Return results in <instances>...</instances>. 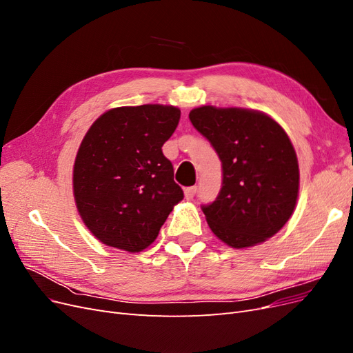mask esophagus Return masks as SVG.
Masks as SVG:
<instances>
[{
  "instance_id": "obj_1",
  "label": "esophagus",
  "mask_w": 353,
  "mask_h": 353,
  "mask_svg": "<svg viewBox=\"0 0 353 353\" xmlns=\"http://www.w3.org/2000/svg\"><path fill=\"white\" fill-rule=\"evenodd\" d=\"M196 193H197V187H196V185H194V187H188V188L184 190V194H185V199H187V200L193 199V197L196 196Z\"/></svg>"
}]
</instances>
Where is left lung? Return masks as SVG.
Returning a JSON list of instances; mask_svg holds the SVG:
<instances>
[{
	"instance_id": "obj_1",
	"label": "left lung",
	"mask_w": 353,
	"mask_h": 353,
	"mask_svg": "<svg viewBox=\"0 0 353 353\" xmlns=\"http://www.w3.org/2000/svg\"><path fill=\"white\" fill-rule=\"evenodd\" d=\"M190 121L222 162V188L203 206L208 225L234 249L275 236L293 215L299 163L283 126L270 114L241 108L201 105Z\"/></svg>"
}]
</instances>
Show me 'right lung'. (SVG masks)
I'll return each instance as SVG.
<instances>
[{
    "label": "right lung",
    "instance_id": "obj_1",
    "mask_svg": "<svg viewBox=\"0 0 353 353\" xmlns=\"http://www.w3.org/2000/svg\"><path fill=\"white\" fill-rule=\"evenodd\" d=\"M179 116L175 105H123L104 112L85 134L73 165V196L103 244L144 250L184 199L162 153Z\"/></svg>",
    "mask_w": 353,
    "mask_h": 353
}]
</instances>
